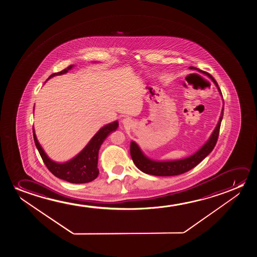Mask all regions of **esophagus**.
I'll return each instance as SVG.
<instances>
[{
    "label": "esophagus",
    "instance_id": "esophagus-1",
    "mask_svg": "<svg viewBox=\"0 0 257 257\" xmlns=\"http://www.w3.org/2000/svg\"><path fill=\"white\" fill-rule=\"evenodd\" d=\"M122 123H123V126H130L131 124H132V120L130 118H124L122 121Z\"/></svg>",
    "mask_w": 257,
    "mask_h": 257
}]
</instances>
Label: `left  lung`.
Instances as JSON below:
<instances>
[{
	"mask_svg": "<svg viewBox=\"0 0 257 257\" xmlns=\"http://www.w3.org/2000/svg\"><path fill=\"white\" fill-rule=\"evenodd\" d=\"M190 69H197V70L199 71V69H197L196 67H190ZM209 76L211 78V80L217 86L218 91L222 95L221 90L218 87L217 81H215L213 77L211 75H209ZM223 110H224V106L222 108L221 115L219 117L218 124H217V126L215 127L214 131L211 134V136L209 139V141L193 155H191L188 158L177 160V161L156 162V161H153L151 159L146 157L143 155V153L141 152V148H139V146L134 141H132L131 142L130 153L131 157L133 159L134 164L142 172L148 174V175L157 176H177V175H181V174H183V173L187 172L190 169H193L213 150V148L216 146V143L218 141L222 118H223Z\"/></svg>",
	"mask_w": 257,
	"mask_h": 257,
	"instance_id": "1",
	"label": "left lung"
}]
</instances>
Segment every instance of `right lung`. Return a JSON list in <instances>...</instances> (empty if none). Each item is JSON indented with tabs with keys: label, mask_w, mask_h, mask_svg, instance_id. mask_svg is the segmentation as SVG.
I'll return each instance as SVG.
<instances>
[{
	"label": "right lung",
	"mask_w": 257,
	"mask_h": 257,
	"mask_svg": "<svg viewBox=\"0 0 257 257\" xmlns=\"http://www.w3.org/2000/svg\"><path fill=\"white\" fill-rule=\"evenodd\" d=\"M73 65L64 69V70L51 74L49 78L55 75L66 74L67 71L70 70ZM118 127V122L114 121L112 123L106 124L97 132L91 141L85 147L84 149L74 159L65 163H57L50 160L48 156L44 152L41 146L36 137L35 132L33 128V138L36 147L39 150V155L42 158L43 162L46 164V168L49 169L50 172L60 178L71 183H86L92 182L98 176L99 170L97 169L98 162V151L101 145L104 141L108 135L116 131Z\"/></svg>",
	"instance_id": "1"
}]
</instances>
